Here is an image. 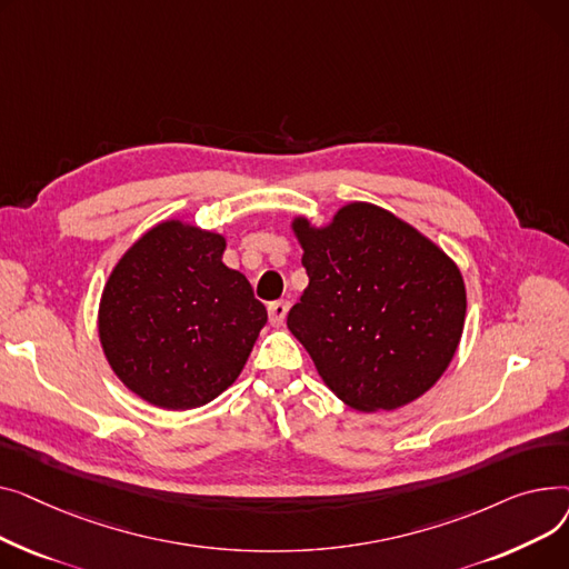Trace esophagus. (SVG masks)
I'll return each instance as SVG.
<instances>
[{
	"mask_svg": "<svg viewBox=\"0 0 569 569\" xmlns=\"http://www.w3.org/2000/svg\"><path fill=\"white\" fill-rule=\"evenodd\" d=\"M287 312H289V303H287V300H273V303L269 306V321H271L273 326H282Z\"/></svg>",
	"mask_w": 569,
	"mask_h": 569,
	"instance_id": "obj_1",
	"label": "esophagus"
}]
</instances>
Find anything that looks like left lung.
Wrapping results in <instances>:
<instances>
[{"label": "left lung", "instance_id": "1", "mask_svg": "<svg viewBox=\"0 0 569 569\" xmlns=\"http://www.w3.org/2000/svg\"><path fill=\"white\" fill-rule=\"evenodd\" d=\"M308 289L287 326L323 383L358 411L405 407L441 379L461 340L455 261L411 224L365 202L328 227L293 220Z\"/></svg>", "mask_w": 569, "mask_h": 569}]
</instances>
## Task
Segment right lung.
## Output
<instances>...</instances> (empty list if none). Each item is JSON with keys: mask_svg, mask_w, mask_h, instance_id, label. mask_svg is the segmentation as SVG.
<instances>
[{"mask_svg": "<svg viewBox=\"0 0 569 569\" xmlns=\"http://www.w3.org/2000/svg\"><path fill=\"white\" fill-rule=\"evenodd\" d=\"M224 239L181 220L149 229L114 266L98 336L114 375L149 405L204 407L241 375L266 323Z\"/></svg>", "mask_w": 569, "mask_h": 569, "instance_id": "add662e5", "label": "right lung"}]
</instances>
